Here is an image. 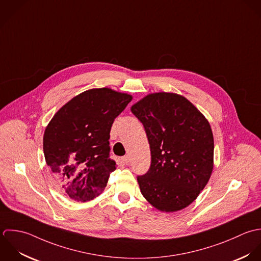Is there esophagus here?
<instances>
[{"mask_svg":"<svg viewBox=\"0 0 261 261\" xmlns=\"http://www.w3.org/2000/svg\"><path fill=\"white\" fill-rule=\"evenodd\" d=\"M122 161H123V163L124 164H129V161H130V159H129V156L128 155H126V156H124L123 158H122Z\"/></svg>","mask_w":261,"mask_h":261,"instance_id":"obj_1","label":"esophagus"}]
</instances>
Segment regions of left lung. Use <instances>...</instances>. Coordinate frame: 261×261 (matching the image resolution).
Here are the masks:
<instances>
[{
  "label": "left lung",
  "instance_id": "obj_1",
  "mask_svg": "<svg viewBox=\"0 0 261 261\" xmlns=\"http://www.w3.org/2000/svg\"><path fill=\"white\" fill-rule=\"evenodd\" d=\"M143 123L151 166L139 175L144 197L161 212L189 205L206 185L214 167V137L200 111L185 97L149 94L130 108Z\"/></svg>",
  "mask_w": 261,
  "mask_h": 261
}]
</instances>
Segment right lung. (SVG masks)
I'll return each mask as SVG.
<instances>
[{
    "label": "right lung",
    "instance_id": "add662e5",
    "mask_svg": "<svg viewBox=\"0 0 261 261\" xmlns=\"http://www.w3.org/2000/svg\"><path fill=\"white\" fill-rule=\"evenodd\" d=\"M132 99L109 88L91 89L65 104L46 126V164L72 199L85 202L104 190L116 169L109 158L110 129Z\"/></svg>",
    "mask_w": 261,
    "mask_h": 261
}]
</instances>
